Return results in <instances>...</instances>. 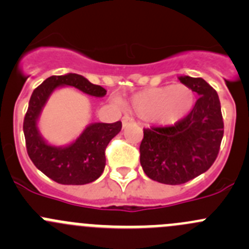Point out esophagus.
Returning <instances> with one entry per match:
<instances>
[{
  "label": "esophagus",
  "mask_w": 249,
  "mask_h": 249,
  "mask_svg": "<svg viewBox=\"0 0 249 249\" xmlns=\"http://www.w3.org/2000/svg\"><path fill=\"white\" fill-rule=\"evenodd\" d=\"M131 123H134V119H132L131 117H129V115H124L122 119V124H123V127H126L127 125H130Z\"/></svg>",
  "instance_id": "1"
}]
</instances>
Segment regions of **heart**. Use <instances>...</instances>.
<instances>
[{
  "label": "heart",
  "instance_id": "heart-1",
  "mask_svg": "<svg viewBox=\"0 0 249 249\" xmlns=\"http://www.w3.org/2000/svg\"><path fill=\"white\" fill-rule=\"evenodd\" d=\"M195 104V94L184 84L164 85L136 92L130 107L142 118H149L162 126H169L187 117Z\"/></svg>",
  "mask_w": 249,
  "mask_h": 249
}]
</instances>
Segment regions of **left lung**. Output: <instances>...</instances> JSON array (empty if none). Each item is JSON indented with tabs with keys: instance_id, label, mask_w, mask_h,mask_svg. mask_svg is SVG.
<instances>
[{
	"instance_id": "obj_1",
	"label": "left lung",
	"mask_w": 249,
	"mask_h": 249,
	"mask_svg": "<svg viewBox=\"0 0 249 249\" xmlns=\"http://www.w3.org/2000/svg\"><path fill=\"white\" fill-rule=\"evenodd\" d=\"M180 83L199 95L192 112L172 126L143 130L140 161L153 180L183 184L206 172L219 153L224 134L217 91L202 78L184 76Z\"/></svg>"
}]
</instances>
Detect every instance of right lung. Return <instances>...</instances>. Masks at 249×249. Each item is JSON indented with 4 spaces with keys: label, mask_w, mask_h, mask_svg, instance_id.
I'll list each match as a JSON object with an SVG mask.
<instances>
[{
    "label": "right lung",
    "mask_w": 249,
    "mask_h": 249,
    "mask_svg": "<svg viewBox=\"0 0 249 249\" xmlns=\"http://www.w3.org/2000/svg\"><path fill=\"white\" fill-rule=\"evenodd\" d=\"M61 87H72L84 94L104 97L106 89L90 83L80 74L67 73L47 78L34 90L24 119L26 149L35 166L60 184L82 185L96 180L106 166L105 150L122 130V122L91 123L76 141L67 145L48 143L38 129V119L50 95Z\"/></svg>",
    "instance_id": "obj_1"
}]
</instances>
